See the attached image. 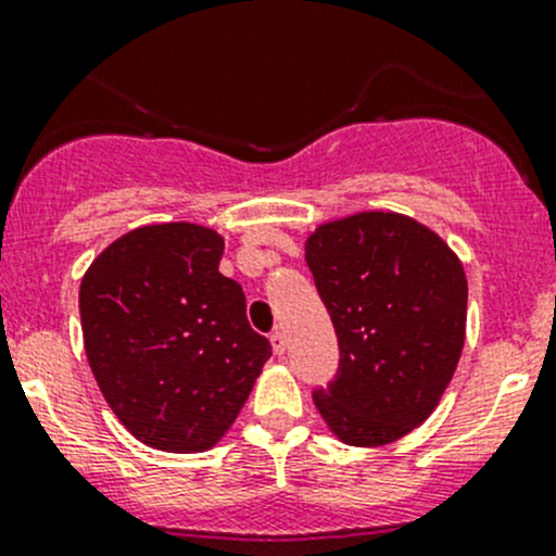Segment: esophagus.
I'll use <instances>...</instances> for the list:
<instances>
[{"instance_id": "1", "label": "esophagus", "mask_w": 556, "mask_h": 556, "mask_svg": "<svg viewBox=\"0 0 556 556\" xmlns=\"http://www.w3.org/2000/svg\"><path fill=\"white\" fill-rule=\"evenodd\" d=\"M271 346H274V355L277 357H285V352H288V336H285L279 328L271 333Z\"/></svg>"}]
</instances>
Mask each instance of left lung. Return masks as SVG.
I'll use <instances>...</instances> for the list:
<instances>
[{
	"instance_id": "8db88e82",
	"label": "left lung",
	"mask_w": 556,
	"mask_h": 556,
	"mask_svg": "<svg viewBox=\"0 0 556 556\" xmlns=\"http://www.w3.org/2000/svg\"><path fill=\"white\" fill-rule=\"evenodd\" d=\"M306 266L339 339V371L312 392L341 441L379 446L439 406L465 341L468 282L441 237L395 212L325 223Z\"/></svg>"
}]
</instances>
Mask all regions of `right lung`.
<instances>
[{
    "label": "right lung",
    "instance_id": "1",
    "mask_svg": "<svg viewBox=\"0 0 556 556\" xmlns=\"http://www.w3.org/2000/svg\"><path fill=\"white\" fill-rule=\"evenodd\" d=\"M220 257L212 228L164 223L112 242L83 277L93 377L117 419L153 450L215 446L271 357L247 323L242 285L217 271Z\"/></svg>",
    "mask_w": 556,
    "mask_h": 556
}]
</instances>
